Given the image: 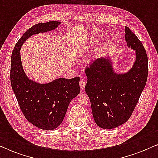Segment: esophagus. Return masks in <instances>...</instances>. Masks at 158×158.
Here are the masks:
<instances>
[{"instance_id": "1", "label": "esophagus", "mask_w": 158, "mask_h": 158, "mask_svg": "<svg viewBox=\"0 0 158 158\" xmlns=\"http://www.w3.org/2000/svg\"><path fill=\"white\" fill-rule=\"evenodd\" d=\"M85 85H86V81L84 79H81L80 81H79V86H80L81 90L85 89Z\"/></svg>"}]
</instances>
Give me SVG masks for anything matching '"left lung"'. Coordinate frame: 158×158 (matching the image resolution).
I'll use <instances>...</instances> for the list:
<instances>
[{
    "label": "left lung",
    "mask_w": 158,
    "mask_h": 158,
    "mask_svg": "<svg viewBox=\"0 0 158 158\" xmlns=\"http://www.w3.org/2000/svg\"><path fill=\"white\" fill-rule=\"evenodd\" d=\"M126 41L136 50V61L128 73H114L109 59L100 58L85 69L89 97L97 126L110 129L128 121L144 89L148 77V56L138 38L126 27Z\"/></svg>",
    "instance_id": "8db88e82"
}]
</instances>
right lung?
<instances>
[{
	"label": "right lung",
	"instance_id": "1",
	"mask_svg": "<svg viewBox=\"0 0 158 158\" xmlns=\"http://www.w3.org/2000/svg\"><path fill=\"white\" fill-rule=\"evenodd\" d=\"M59 24L49 21L32 26L20 38L11 56V85L20 108L29 122L44 130L55 129L61 124L70 101L80 92V78H60L48 84L34 82L23 72L20 49L30 36L54 30Z\"/></svg>",
	"mask_w": 158,
	"mask_h": 158
}]
</instances>
